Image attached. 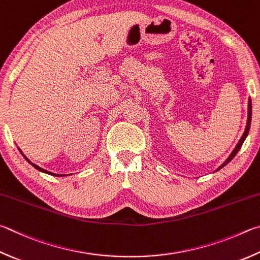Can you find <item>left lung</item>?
Wrapping results in <instances>:
<instances>
[{
  "label": "left lung",
  "mask_w": 260,
  "mask_h": 260,
  "mask_svg": "<svg viewBox=\"0 0 260 260\" xmlns=\"http://www.w3.org/2000/svg\"><path fill=\"white\" fill-rule=\"evenodd\" d=\"M251 114H252V106H251V99H249V101H248V119H247V126H245V129H244V132H243V135L241 136V139H240V141L238 142V144L235 145V148H234V150L232 151V153H231L230 155H229V158L225 160V161L220 165V166L216 169L215 172H218L219 169H221L223 168L224 166H226V165H228L231 160H232L235 155H237V153L239 152V150L241 149V146H242V144H243V142H244V140L247 139V136H248V134H249V129H250V124H251Z\"/></svg>",
  "instance_id": "8db88e82"
}]
</instances>
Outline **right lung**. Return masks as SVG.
Instances as JSON below:
<instances>
[{
    "instance_id": "add662e5",
    "label": "right lung",
    "mask_w": 260,
    "mask_h": 260,
    "mask_svg": "<svg viewBox=\"0 0 260 260\" xmlns=\"http://www.w3.org/2000/svg\"><path fill=\"white\" fill-rule=\"evenodd\" d=\"M19 149V148H18ZM19 151H20V153L23 155V158H25L28 162H29L32 167H35L37 171H40V172H42V173H45V174H49V175H52V176H67V175H63V174H54V173H51V172H49V171H45V169H43V168H41L40 166H37V165H35V164H32L29 159H28L25 154L22 153V151L19 149Z\"/></svg>"
}]
</instances>
